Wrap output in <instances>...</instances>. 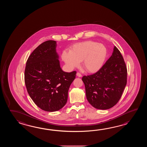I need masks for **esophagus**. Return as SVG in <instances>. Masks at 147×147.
Instances as JSON below:
<instances>
[{"instance_id": "1", "label": "esophagus", "mask_w": 147, "mask_h": 147, "mask_svg": "<svg viewBox=\"0 0 147 147\" xmlns=\"http://www.w3.org/2000/svg\"><path fill=\"white\" fill-rule=\"evenodd\" d=\"M76 75L78 76V77H82V75H81V74H80L79 72H77Z\"/></svg>"}]
</instances>
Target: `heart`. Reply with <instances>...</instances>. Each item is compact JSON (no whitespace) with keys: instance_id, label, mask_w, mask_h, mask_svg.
Wrapping results in <instances>:
<instances>
[{"instance_id":"heart-1","label":"heart","mask_w":147,"mask_h":147,"mask_svg":"<svg viewBox=\"0 0 147 147\" xmlns=\"http://www.w3.org/2000/svg\"><path fill=\"white\" fill-rule=\"evenodd\" d=\"M107 56V49L103 44L94 41H86L75 44L70 51H63V61L71 68L78 67L82 61L87 71L97 72L103 66Z\"/></svg>"}]
</instances>
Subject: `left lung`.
Here are the masks:
<instances>
[{
	"label": "left lung",
	"instance_id": "8db88e82",
	"mask_svg": "<svg viewBox=\"0 0 147 147\" xmlns=\"http://www.w3.org/2000/svg\"><path fill=\"white\" fill-rule=\"evenodd\" d=\"M127 78V70L123 57L115 46L112 55L98 71L82 78L88 102L98 109L112 108L121 97Z\"/></svg>",
	"mask_w": 147,
	"mask_h": 147
}]
</instances>
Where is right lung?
Masks as SVG:
<instances>
[{"label": "right lung", "mask_w": 147, "mask_h": 147, "mask_svg": "<svg viewBox=\"0 0 147 147\" xmlns=\"http://www.w3.org/2000/svg\"><path fill=\"white\" fill-rule=\"evenodd\" d=\"M57 42L48 40L29 57L25 70L26 87L31 99L41 109L56 111L66 105L69 88L76 71H63L60 67Z\"/></svg>", "instance_id": "obj_1"}]
</instances>
